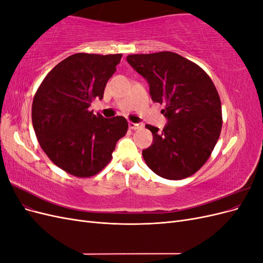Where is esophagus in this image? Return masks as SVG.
Returning <instances> with one entry per match:
<instances>
[{
	"label": "esophagus",
	"mask_w": 263,
	"mask_h": 263,
	"mask_svg": "<svg viewBox=\"0 0 263 263\" xmlns=\"http://www.w3.org/2000/svg\"><path fill=\"white\" fill-rule=\"evenodd\" d=\"M128 126H129V128H132V129H138V128H140V127H142V124L129 122V123H128Z\"/></svg>",
	"instance_id": "esophagus-1"
}]
</instances>
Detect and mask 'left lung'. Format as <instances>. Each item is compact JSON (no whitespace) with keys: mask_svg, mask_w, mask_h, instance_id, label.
<instances>
[{"mask_svg":"<svg viewBox=\"0 0 263 263\" xmlns=\"http://www.w3.org/2000/svg\"><path fill=\"white\" fill-rule=\"evenodd\" d=\"M127 62L149 84L151 100L165 107L161 132L146 125L153 145L142 150L159 177L181 180L208 161L221 130L220 99L211 78L194 62L171 51L127 55Z\"/></svg>","mask_w":263,"mask_h":263,"instance_id":"left-lung-1","label":"left lung"}]
</instances>
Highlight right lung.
I'll return each mask as SVG.
<instances>
[{
	"mask_svg": "<svg viewBox=\"0 0 263 263\" xmlns=\"http://www.w3.org/2000/svg\"><path fill=\"white\" fill-rule=\"evenodd\" d=\"M122 54L74 53L46 76L34 97L31 119L38 142L50 160L79 178L99 173L112 159L128 123L90 110L103 99Z\"/></svg>",
	"mask_w": 263,
	"mask_h": 263,
	"instance_id": "obj_1",
	"label": "right lung"
}]
</instances>
